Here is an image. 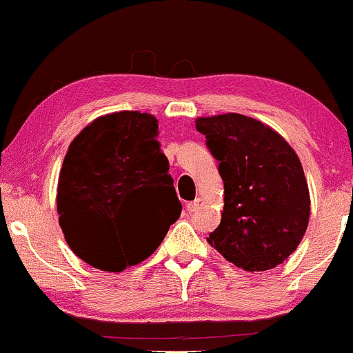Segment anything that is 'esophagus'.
<instances>
[{
	"label": "esophagus",
	"instance_id": "obj_1",
	"mask_svg": "<svg viewBox=\"0 0 353 353\" xmlns=\"http://www.w3.org/2000/svg\"><path fill=\"white\" fill-rule=\"evenodd\" d=\"M188 211L189 213H196V211L199 210V208H201V198H196L194 201H191V203H188Z\"/></svg>",
	"mask_w": 353,
	"mask_h": 353
}]
</instances>
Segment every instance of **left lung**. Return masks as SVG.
<instances>
[{"label":"left lung","mask_w":353,"mask_h":353,"mask_svg":"<svg viewBox=\"0 0 353 353\" xmlns=\"http://www.w3.org/2000/svg\"><path fill=\"white\" fill-rule=\"evenodd\" d=\"M196 130L223 179L221 221L208 242L248 272L283 264L298 248L310 220L301 162L283 137L239 113L198 118Z\"/></svg>","instance_id":"8db88e82"}]
</instances>
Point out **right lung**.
<instances>
[{
  "instance_id": "1",
  "label": "right lung",
  "mask_w": 353,
  "mask_h": 353,
  "mask_svg": "<svg viewBox=\"0 0 353 353\" xmlns=\"http://www.w3.org/2000/svg\"><path fill=\"white\" fill-rule=\"evenodd\" d=\"M157 128L152 114L120 111L99 117L69 145L57 188L59 225L89 265L121 272L145 261L179 218L183 206ZM150 207L165 208L164 225H153Z\"/></svg>"
}]
</instances>
